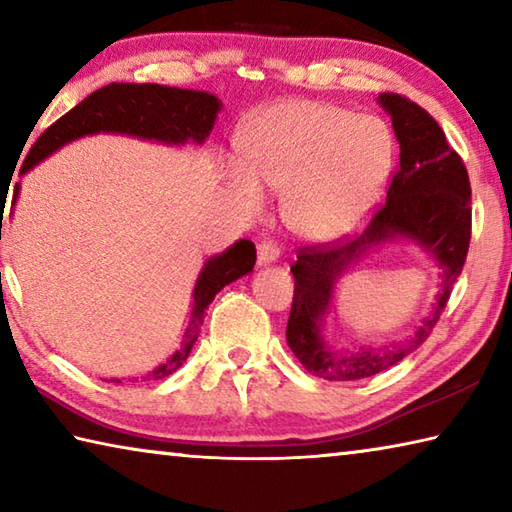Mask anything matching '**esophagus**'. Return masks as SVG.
<instances>
[{
	"label": "esophagus",
	"mask_w": 512,
	"mask_h": 512,
	"mask_svg": "<svg viewBox=\"0 0 512 512\" xmlns=\"http://www.w3.org/2000/svg\"><path fill=\"white\" fill-rule=\"evenodd\" d=\"M257 257H259V264H271L280 257V248H277L273 239H264L262 244L257 246Z\"/></svg>",
	"instance_id": "1"
}]
</instances>
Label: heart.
I'll use <instances>...</instances> for the list:
<instances>
[{"mask_svg": "<svg viewBox=\"0 0 512 512\" xmlns=\"http://www.w3.org/2000/svg\"><path fill=\"white\" fill-rule=\"evenodd\" d=\"M384 121L323 101L266 108L244 133L246 167L230 173L241 205L262 210L264 185L284 192V221L307 241H334L357 228L393 167Z\"/></svg>", "mask_w": 512, "mask_h": 512, "instance_id": "1", "label": "heart"}]
</instances>
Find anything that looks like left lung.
I'll return each mask as SVG.
<instances>
[{"label": "left lung", "mask_w": 512, "mask_h": 512, "mask_svg": "<svg viewBox=\"0 0 512 512\" xmlns=\"http://www.w3.org/2000/svg\"><path fill=\"white\" fill-rule=\"evenodd\" d=\"M379 103L391 115L400 142V164L388 185L386 201L372 214L363 235L300 246L298 262L291 266L296 289L287 323V343L311 375L327 381L372 377L418 350L443 314L470 248L472 187L461 155L447 144L438 121L409 97L384 92L379 94ZM393 234L418 240L444 266V291L439 294L437 307L411 340L391 349L352 353L325 349L319 339V318L331 297L335 275L363 249Z\"/></svg>", "instance_id": "8db88e82"}]
</instances>
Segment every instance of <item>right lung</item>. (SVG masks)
Wrapping results in <instances>:
<instances>
[{"mask_svg":"<svg viewBox=\"0 0 512 512\" xmlns=\"http://www.w3.org/2000/svg\"><path fill=\"white\" fill-rule=\"evenodd\" d=\"M219 108V99L207 92L164 88L155 83H110L65 112L33 142L22 162V173L63 144L92 133H124L164 144H185L187 140L201 144L210 135ZM255 259L253 241L241 239L205 264L194 289L192 325L185 332L183 345L167 363L149 372L144 379L158 381L183 366L201 332L205 309L225 284L253 271Z\"/></svg>","mask_w":512,"mask_h":512,"instance_id":"1","label":"right lung"}]
</instances>
